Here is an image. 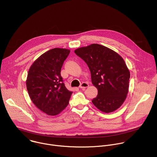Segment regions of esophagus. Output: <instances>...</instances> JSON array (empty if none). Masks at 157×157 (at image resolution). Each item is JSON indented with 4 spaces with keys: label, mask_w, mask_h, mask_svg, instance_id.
Returning <instances> with one entry per match:
<instances>
[{
    "label": "esophagus",
    "mask_w": 157,
    "mask_h": 157,
    "mask_svg": "<svg viewBox=\"0 0 157 157\" xmlns=\"http://www.w3.org/2000/svg\"><path fill=\"white\" fill-rule=\"evenodd\" d=\"M88 86H89L88 83H87V82H82V83H81V85L79 86V87H80L81 89H84L87 87Z\"/></svg>",
    "instance_id": "esophagus-1"
}]
</instances>
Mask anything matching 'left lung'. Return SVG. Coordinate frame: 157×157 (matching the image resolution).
Listing matches in <instances>:
<instances>
[{
  "mask_svg": "<svg viewBox=\"0 0 157 157\" xmlns=\"http://www.w3.org/2000/svg\"><path fill=\"white\" fill-rule=\"evenodd\" d=\"M87 64L91 81L98 94L93 104L105 113L119 108L128 91L130 72L123 58L116 52L99 44H92L75 51Z\"/></svg>",
  "mask_w": 157,
  "mask_h": 157,
  "instance_id": "1",
  "label": "left lung"
}]
</instances>
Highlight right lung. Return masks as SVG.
Masks as SVG:
<instances>
[{
    "label": "right lung",
    "instance_id": "add662e5",
    "mask_svg": "<svg viewBox=\"0 0 157 157\" xmlns=\"http://www.w3.org/2000/svg\"><path fill=\"white\" fill-rule=\"evenodd\" d=\"M70 50L55 48L38 58L29 69L27 89L33 103L43 113L56 116L68 105L73 92L65 87L61 69Z\"/></svg>",
    "mask_w": 157,
    "mask_h": 157
}]
</instances>
